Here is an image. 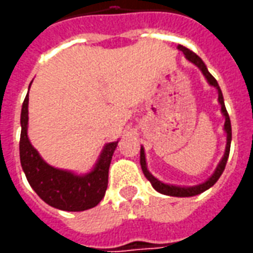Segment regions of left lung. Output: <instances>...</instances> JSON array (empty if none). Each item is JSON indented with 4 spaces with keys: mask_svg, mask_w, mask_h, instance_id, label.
Returning a JSON list of instances; mask_svg holds the SVG:
<instances>
[{
    "mask_svg": "<svg viewBox=\"0 0 253 253\" xmlns=\"http://www.w3.org/2000/svg\"><path fill=\"white\" fill-rule=\"evenodd\" d=\"M177 48L183 51V54L186 55V58L190 61L191 63H194L195 66L199 67V70L203 73V76L206 77L207 83L210 84L211 86L217 89L218 92V103L221 104V112L222 115L225 116V125H223V130H225V134H226V146H225V153H223V157L219 161V164L217 165V168L214 170L209 179H207L205 183H201L198 186H192V187H181V186H173V184H167V183H163L160 181L159 179H156L150 172L148 170V164H146V157H145V149L141 146V168H142V172L145 177L148 179L152 186L156 191H159L160 194H164V195H169V196H179V198H186V196H195L199 195L202 192H205L206 190H209L210 187H212L217 180L219 179V176L222 175L223 169H225V165L228 163V157H229V152H230V142H232V126H230V119H229L228 111H226V107H225V103H223V96L221 89H219V85H218L217 80L212 77L210 72L207 70L206 65L203 63L201 58L196 55L195 52H192L191 50L186 48L184 46L179 44Z\"/></svg>",
    "mask_w": 253,
    "mask_h": 253,
    "instance_id": "left-lung-1",
    "label": "left lung"
}]
</instances>
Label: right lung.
I'll return each instance as SVG.
<instances>
[{
	"label": "right lung",
	"instance_id": "right-lung-1",
	"mask_svg": "<svg viewBox=\"0 0 253 253\" xmlns=\"http://www.w3.org/2000/svg\"><path fill=\"white\" fill-rule=\"evenodd\" d=\"M31 86V85H30ZM20 161L27 180L47 205L65 211H84L97 206L108 186V169L116 142L107 143L93 169L85 175L58 169L42 159L28 139V93L21 108Z\"/></svg>",
	"mask_w": 253,
	"mask_h": 253
}]
</instances>
